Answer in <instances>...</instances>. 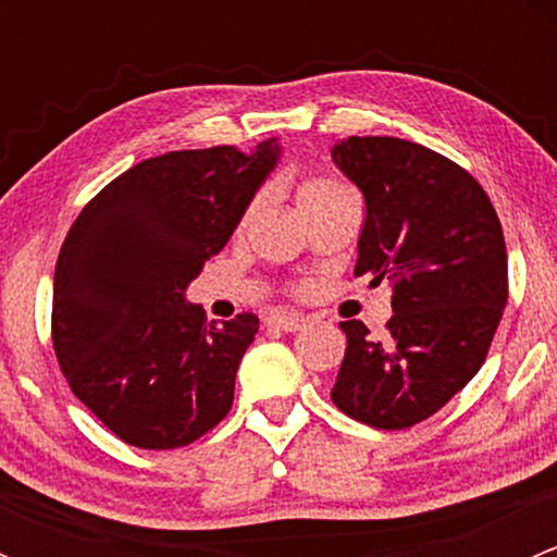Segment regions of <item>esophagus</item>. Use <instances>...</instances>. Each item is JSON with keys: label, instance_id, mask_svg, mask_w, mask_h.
Masks as SVG:
<instances>
[{"label": "esophagus", "instance_id": "obj_1", "mask_svg": "<svg viewBox=\"0 0 557 557\" xmlns=\"http://www.w3.org/2000/svg\"><path fill=\"white\" fill-rule=\"evenodd\" d=\"M305 323L307 320L301 318V314H288V312H277L267 320V325H272V329H280V331H299L305 329Z\"/></svg>", "mask_w": 557, "mask_h": 557}]
</instances>
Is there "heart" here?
Instances as JSON below:
<instances>
[{
  "instance_id": "heart-1",
  "label": "heart",
  "mask_w": 557,
  "mask_h": 557,
  "mask_svg": "<svg viewBox=\"0 0 557 557\" xmlns=\"http://www.w3.org/2000/svg\"><path fill=\"white\" fill-rule=\"evenodd\" d=\"M342 194H352L347 185L336 183V180H329V177H312V180H305V183L296 188V205H299V210H310L314 205H323V201L334 199V196H342ZM258 205H261V199H252V205L247 207L245 212V221L252 215V212L258 210Z\"/></svg>"
}]
</instances>
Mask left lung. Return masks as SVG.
Masks as SVG:
<instances>
[{"label": "left lung", "mask_w": 557, "mask_h": 557, "mask_svg": "<svg viewBox=\"0 0 557 557\" xmlns=\"http://www.w3.org/2000/svg\"><path fill=\"white\" fill-rule=\"evenodd\" d=\"M331 159L367 201L356 274L387 280L385 339L342 320L336 407L401 431L440 412L485 363L507 307V245L482 185L463 166L398 137H347Z\"/></svg>", "instance_id": "obj_1"}]
</instances>
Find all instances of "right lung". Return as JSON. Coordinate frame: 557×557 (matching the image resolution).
<instances>
[{
  "mask_svg": "<svg viewBox=\"0 0 557 557\" xmlns=\"http://www.w3.org/2000/svg\"><path fill=\"white\" fill-rule=\"evenodd\" d=\"M280 159L274 139L172 150L104 185L61 245L53 350L72 393L143 450L215 429L234 401L252 312L207 320L185 288L223 250Z\"/></svg>",
  "mask_w": 557,
  "mask_h": 557,
  "instance_id": "add662e5",
  "label": "right lung"
}]
</instances>
